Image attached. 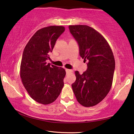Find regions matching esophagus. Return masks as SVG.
<instances>
[{
  "instance_id": "1",
  "label": "esophagus",
  "mask_w": 134,
  "mask_h": 134,
  "mask_svg": "<svg viewBox=\"0 0 134 134\" xmlns=\"http://www.w3.org/2000/svg\"><path fill=\"white\" fill-rule=\"evenodd\" d=\"M65 71H66L67 74L70 73H72V72H73V70H70V69H66L65 70Z\"/></svg>"
}]
</instances>
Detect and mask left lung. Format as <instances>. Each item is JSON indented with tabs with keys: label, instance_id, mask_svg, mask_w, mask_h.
Here are the masks:
<instances>
[{
	"label": "left lung",
	"instance_id": "obj_1",
	"mask_svg": "<svg viewBox=\"0 0 134 134\" xmlns=\"http://www.w3.org/2000/svg\"><path fill=\"white\" fill-rule=\"evenodd\" d=\"M77 42L80 56L88 61L86 71L71 85L77 101L84 107H92L107 96L113 83L115 60L109 44L103 35L86 25H69Z\"/></svg>",
	"mask_w": 134,
	"mask_h": 134
}]
</instances>
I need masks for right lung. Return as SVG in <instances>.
Returning <instances> with one entry per match:
<instances>
[{
	"instance_id": "obj_1",
	"label": "right lung",
	"mask_w": 134,
	"mask_h": 134,
	"mask_svg": "<svg viewBox=\"0 0 134 134\" xmlns=\"http://www.w3.org/2000/svg\"><path fill=\"white\" fill-rule=\"evenodd\" d=\"M65 31L63 26L51 25L37 30L26 44L20 65V77L30 96L42 104L56 100L64 86L65 70L48 64L58 38Z\"/></svg>"
}]
</instances>
